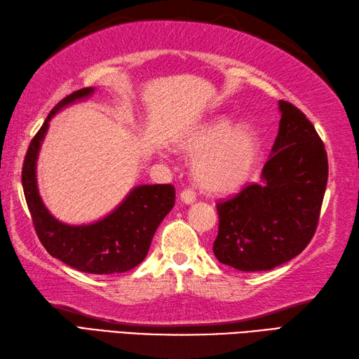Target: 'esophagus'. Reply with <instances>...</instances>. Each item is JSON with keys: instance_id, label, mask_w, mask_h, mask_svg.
<instances>
[{"instance_id": "1", "label": "esophagus", "mask_w": 359, "mask_h": 359, "mask_svg": "<svg viewBox=\"0 0 359 359\" xmlns=\"http://www.w3.org/2000/svg\"><path fill=\"white\" fill-rule=\"evenodd\" d=\"M180 196H181V201L186 203V204H192L196 200V194H195L194 189H184Z\"/></svg>"}]
</instances>
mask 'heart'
<instances>
[{
	"instance_id": "heart-1",
	"label": "heart",
	"mask_w": 359,
	"mask_h": 359,
	"mask_svg": "<svg viewBox=\"0 0 359 359\" xmlns=\"http://www.w3.org/2000/svg\"><path fill=\"white\" fill-rule=\"evenodd\" d=\"M232 129L227 119L200 127L182 144L195 158L194 175L205 192L229 194L240 189L257 163L258 137L247 126Z\"/></svg>"
}]
</instances>
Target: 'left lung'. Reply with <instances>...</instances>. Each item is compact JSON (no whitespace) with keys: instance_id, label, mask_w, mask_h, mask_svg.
<instances>
[{"instance_id":"left-lung-1","label":"left lung","mask_w":359,"mask_h":359,"mask_svg":"<svg viewBox=\"0 0 359 359\" xmlns=\"http://www.w3.org/2000/svg\"><path fill=\"white\" fill-rule=\"evenodd\" d=\"M280 130L261 181L217 203L213 253L243 272L270 270L312 241L329 178L324 142L313 124L289 101H280Z\"/></svg>"}]
</instances>
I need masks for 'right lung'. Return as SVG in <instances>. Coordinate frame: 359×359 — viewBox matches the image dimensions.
<instances>
[{
	"mask_svg": "<svg viewBox=\"0 0 359 359\" xmlns=\"http://www.w3.org/2000/svg\"><path fill=\"white\" fill-rule=\"evenodd\" d=\"M92 92V87H86L67 95L47 115L24 158L22 190L35 232L53 258L84 273H124L146 258L158 226L172 210L175 204L172 184L135 187L116 210L89 226H67L55 219L44 207L36 189V156L50 118L60 109Z\"/></svg>",
	"mask_w": 359,
	"mask_h": 359,
	"instance_id": "add662e5",
	"label": "right lung"
}]
</instances>
